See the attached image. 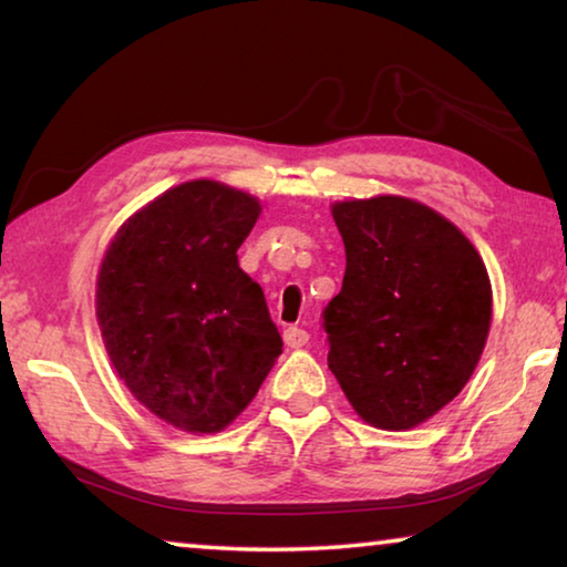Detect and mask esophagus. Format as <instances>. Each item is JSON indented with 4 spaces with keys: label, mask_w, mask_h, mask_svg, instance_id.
Instances as JSON below:
<instances>
[{
    "label": "esophagus",
    "mask_w": 567,
    "mask_h": 567,
    "mask_svg": "<svg viewBox=\"0 0 567 567\" xmlns=\"http://www.w3.org/2000/svg\"><path fill=\"white\" fill-rule=\"evenodd\" d=\"M282 338H285L287 348H292V350L305 348V344L310 342V334H307V330H302V328H287Z\"/></svg>",
    "instance_id": "esophagus-1"
}]
</instances>
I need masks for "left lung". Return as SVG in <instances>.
<instances>
[{
	"mask_svg": "<svg viewBox=\"0 0 567 567\" xmlns=\"http://www.w3.org/2000/svg\"><path fill=\"white\" fill-rule=\"evenodd\" d=\"M344 280L324 310L328 364L372 427L412 430L467 385L493 322V285L475 245L402 195L330 207Z\"/></svg>",
	"mask_w": 567,
	"mask_h": 567,
	"instance_id": "8db88e82",
	"label": "left lung"
}]
</instances>
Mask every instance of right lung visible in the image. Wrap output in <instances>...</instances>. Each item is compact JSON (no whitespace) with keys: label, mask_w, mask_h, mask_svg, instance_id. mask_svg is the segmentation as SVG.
Returning <instances> with one entry per match:
<instances>
[{"label":"right lung","mask_w":567,"mask_h":567,"mask_svg":"<svg viewBox=\"0 0 567 567\" xmlns=\"http://www.w3.org/2000/svg\"><path fill=\"white\" fill-rule=\"evenodd\" d=\"M260 199L189 179L130 215L104 249L94 312L127 390L167 425L223 433L282 352L262 287L237 249Z\"/></svg>","instance_id":"obj_1"}]
</instances>
